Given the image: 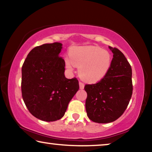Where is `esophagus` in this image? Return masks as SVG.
<instances>
[{
	"label": "esophagus",
	"mask_w": 152,
	"mask_h": 152,
	"mask_svg": "<svg viewBox=\"0 0 152 152\" xmlns=\"http://www.w3.org/2000/svg\"><path fill=\"white\" fill-rule=\"evenodd\" d=\"M79 86H80V89H84L85 84L83 82H80H80H79Z\"/></svg>",
	"instance_id": "1"
}]
</instances>
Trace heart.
I'll use <instances>...</instances> for the list:
<instances>
[{
	"label": "heart",
	"instance_id": "obj_1",
	"mask_svg": "<svg viewBox=\"0 0 152 152\" xmlns=\"http://www.w3.org/2000/svg\"><path fill=\"white\" fill-rule=\"evenodd\" d=\"M110 53L96 46L80 47L70 52V60L66 58V67L79 68V75L83 80L96 82L104 78L112 65Z\"/></svg>",
	"mask_w": 152,
	"mask_h": 152
}]
</instances>
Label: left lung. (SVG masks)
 Instances as JSON below:
<instances>
[{"label": "left lung", "instance_id": "8db88e82", "mask_svg": "<svg viewBox=\"0 0 152 152\" xmlns=\"http://www.w3.org/2000/svg\"><path fill=\"white\" fill-rule=\"evenodd\" d=\"M113 58L110 69L98 83L86 84L85 108L93 122L108 123L121 117L132 98V70L125 56L116 48L109 47Z\"/></svg>", "mask_w": 152, "mask_h": 152}]
</instances>
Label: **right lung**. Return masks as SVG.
Listing matches in <instances>:
<instances>
[{
	"label": "right lung",
	"instance_id": "obj_1",
	"mask_svg": "<svg viewBox=\"0 0 152 152\" xmlns=\"http://www.w3.org/2000/svg\"><path fill=\"white\" fill-rule=\"evenodd\" d=\"M61 49L60 42L36 47L22 67L23 99L29 112L43 121L61 119L79 89L78 79L65 78Z\"/></svg>",
	"mask_w": 152,
	"mask_h": 152
}]
</instances>
